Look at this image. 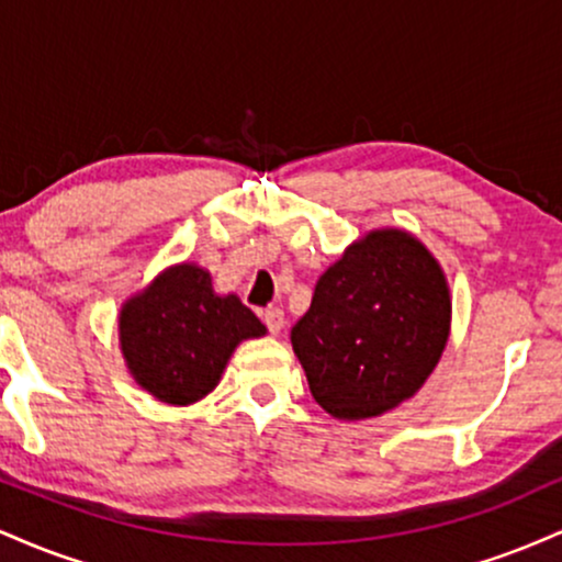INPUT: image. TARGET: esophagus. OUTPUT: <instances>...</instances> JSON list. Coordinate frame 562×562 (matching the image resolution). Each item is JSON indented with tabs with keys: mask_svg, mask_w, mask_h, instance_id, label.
Here are the masks:
<instances>
[{
	"mask_svg": "<svg viewBox=\"0 0 562 562\" xmlns=\"http://www.w3.org/2000/svg\"><path fill=\"white\" fill-rule=\"evenodd\" d=\"M261 319H263V325H267V330L272 333V335H277L282 330V327H285V312H282V308H267V312L261 314Z\"/></svg>",
	"mask_w": 562,
	"mask_h": 562,
	"instance_id": "obj_1",
	"label": "esophagus"
}]
</instances>
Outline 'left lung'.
Masks as SVG:
<instances>
[{
    "mask_svg": "<svg viewBox=\"0 0 562 562\" xmlns=\"http://www.w3.org/2000/svg\"><path fill=\"white\" fill-rule=\"evenodd\" d=\"M447 277L404 229H372L348 245L290 330L317 404L367 420L415 396L449 338Z\"/></svg>",
    "mask_w": 562,
    "mask_h": 562,
    "instance_id": "obj_1",
    "label": "left lung"
}]
</instances>
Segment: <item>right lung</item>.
I'll return each instance as SVG.
<instances>
[{
    "instance_id": "right-lung-1",
    "label": "right lung",
    "mask_w": 562,
    "mask_h": 562,
    "mask_svg": "<svg viewBox=\"0 0 562 562\" xmlns=\"http://www.w3.org/2000/svg\"><path fill=\"white\" fill-rule=\"evenodd\" d=\"M263 333L261 319L237 295H216L211 274L195 263L160 272L119 317L128 372L158 402L173 406L214 391L237 344Z\"/></svg>"
}]
</instances>
